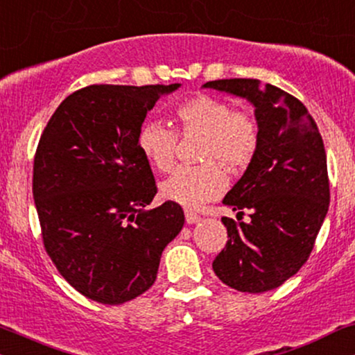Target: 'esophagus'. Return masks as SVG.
<instances>
[{"mask_svg": "<svg viewBox=\"0 0 355 355\" xmlns=\"http://www.w3.org/2000/svg\"><path fill=\"white\" fill-rule=\"evenodd\" d=\"M185 220L187 224H196V222L201 220V216L196 214V212H193L190 209L185 211Z\"/></svg>", "mask_w": 355, "mask_h": 355, "instance_id": "34e87169", "label": "esophagus"}]
</instances>
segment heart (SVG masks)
Listing matches in <instances>:
<instances>
[{
    "instance_id": "heart-1",
    "label": "heart",
    "mask_w": 355,
    "mask_h": 355,
    "mask_svg": "<svg viewBox=\"0 0 355 355\" xmlns=\"http://www.w3.org/2000/svg\"><path fill=\"white\" fill-rule=\"evenodd\" d=\"M177 133L202 136L196 167H178L160 185L165 200L185 207H200L217 200L227 188L225 165L230 170L247 167L259 148V123L248 108H234L224 98L196 94L178 102L173 108ZM168 126L148 121L139 128L138 148L148 162L159 172L173 167L178 136Z\"/></svg>"
}]
</instances>
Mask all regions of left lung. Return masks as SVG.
<instances>
[{"mask_svg": "<svg viewBox=\"0 0 355 355\" xmlns=\"http://www.w3.org/2000/svg\"><path fill=\"white\" fill-rule=\"evenodd\" d=\"M254 105L259 148L224 205L247 222L222 217L225 247L212 261L216 276L235 291L259 294L279 287L313 250L329 206V178L318 126L299 98L258 79H217L205 84Z\"/></svg>", "mask_w": 355, "mask_h": 355, "instance_id": "obj_1", "label": "left lung"}]
</instances>
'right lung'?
<instances>
[{"instance_id": "add662e5", "label": "right lung", "mask_w": 355, "mask_h": 355, "mask_svg": "<svg viewBox=\"0 0 355 355\" xmlns=\"http://www.w3.org/2000/svg\"><path fill=\"white\" fill-rule=\"evenodd\" d=\"M178 87H83L60 103L40 136L32 193L44 247L61 276L98 304L144 294L185 224L173 201L146 209L157 187L138 148L148 112Z\"/></svg>"}]
</instances>
